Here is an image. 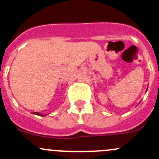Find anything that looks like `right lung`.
<instances>
[{"instance_id":"right-lung-1","label":"right lung","mask_w":159,"mask_h":159,"mask_svg":"<svg viewBox=\"0 0 159 159\" xmlns=\"http://www.w3.org/2000/svg\"><path fill=\"white\" fill-rule=\"evenodd\" d=\"M33 114H35V115H37V116H46V115H40V114H39L38 112H33Z\"/></svg>"}]
</instances>
